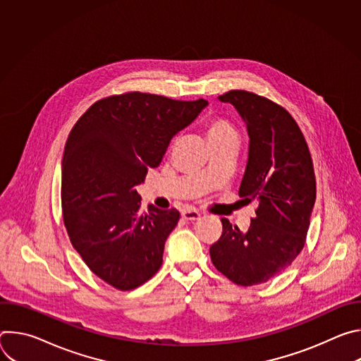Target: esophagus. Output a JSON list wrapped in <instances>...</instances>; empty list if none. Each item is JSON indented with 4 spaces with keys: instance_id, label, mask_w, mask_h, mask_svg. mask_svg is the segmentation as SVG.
Listing matches in <instances>:
<instances>
[{
    "instance_id": "34e87169",
    "label": "esophagus",
    "mask_w": 361,
    "mask_h": 361,
    "mask_svg": "<svg viewBox=\"0 0 361 361\" xmlns=\"http://www.w3.org/2000/svg\"><path fill=\"white\" fill-rule=\"evenodd\" d=\"M181 217L184 220H198L200 219V213L197 210H183L181 212Z\"/></svg>"
}]
</instances>
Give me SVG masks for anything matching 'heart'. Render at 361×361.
<instances>
[{
	"label": "heart",
	"mask_w": 361,
	"mask_h": 361,
	"mask_svg": "<svg viewBox=\"0 0 361 361\" xmlns=\"http://www.w3.org/2000/svg\"><path fill=\"white\" fill-rule=\"evenodd\" d=\"M207 137L209 140L237 137L234 127L224 118H213L207 124Z\"/></svg>",
	"instance_id": "heart-1"
}]
</instances>
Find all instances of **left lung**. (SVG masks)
<instances>
[{"mask_svg": "<svg viewBox=\"0 0 361 361\" xmlns=\"http://www.w3.org/2000/svg\"><path fill=\"white\" fill-rule=\"evenodd\" d=\"M247 126L248 161L243 200L259 201L245 233L221 219V237L210 247L214 267L238 286L266 283L290 266L304 247L316 201L310 149L287 110L244 90L219 97Z\"/></svg>", "mask_w": 361, "mask_h": 361, "instance_id": "8db88e82", "label": "left lung"}]
</instances>
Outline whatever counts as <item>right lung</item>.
I'll list each match as a JSON object with an SVG mask.
<instances>
[{
    "label": "right lung",
    "mask_w": 361,
    "mask_h": 361,
    "mask_svg": "<svg viewBox=\"0 0 361 361\" xmlns=\"http://www.w3.org/2000/svg\"><path fill=\"white\" fill-rule=\"evenodd\" d=\"M207 106L133 91L98 99L73 127L63 157L64 226L88 269L114 288H137L160 270L180 213L148 205L142 214L135 187Z\"/></svg>",
    "instance_id": "add662e5"
}]
</instances>
